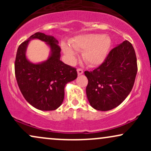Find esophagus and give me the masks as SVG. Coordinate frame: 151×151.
Instances as JSON below:
<instances>
[{"mask_svg": "<svg viewBox=\"0 0 151 151\" xmlns=\"http://www.w3.org/2000/svg\"><path fill=\"white\" fill-rule=\"evenodd\" d=\"M83 72H84V71H83L82 69H81V68H78L77 69L78 75H81V74H83Z\"/></svg>", "mask_w": 151, "mask_h": 151, "instance_id": "esophagus-1", "label": "esophagus"}]
</instances>
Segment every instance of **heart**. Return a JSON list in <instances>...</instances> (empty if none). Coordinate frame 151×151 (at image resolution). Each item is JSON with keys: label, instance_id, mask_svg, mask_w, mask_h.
Listing matches in <instances>:
<instances>
[{"label": "heart", "instance_id": "b5f03b06", "mask_svg": "<svg viewBox=\"0 0 151 151\" xmlns=\"http://www.w3.org/2000/svg\"><path fill=\"white\" fill-rule=\"evenodd\" d=\"M70 46L62 44L64 53L70 59L75 58V50L83 51V60L89 66H98L105 60L111 46V39L109 35L86 34L75 37L70 41Z\"/></svg>", "mask_w": 151, "mask_h": 151}]
</instances>
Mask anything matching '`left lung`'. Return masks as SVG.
<instances>
[{
	"label": "left lung",
	"instance_id": "obj_1",
	"mask_svg": "<svg viewBox=\"0 0 151 151\" xmlns=\"http://www.w3.org/2000/svg\"><path fill=\"white\" fill-rule=\"evenodd\" d=\"M138 71L134 48L128 40L113 48L101 65L85 71L86 92L89 104L99 111L121 104L132 90Z\"/></svg>",
	"mask_w": 151,
	"mask_h": 151
}]
</instances>
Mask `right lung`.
I'll list each match as a JSON object with an SVG mask.
<instances>
[{
    "label": "right lung",
    "instance_id": "1",
    "mask_svg": "<svg viewBox=\"0 0 151 151\" xmlns=\"http://www.w3.org/2000/svg\"><path fill=\"white\" fill-rule=\"evenodd\" d=\"M39 39L49 45L52 53L46 62L32 64L27 60L25 51L30 39ZM53 36L36 32L18 47L15 61L17 83L24 98L35 108L55 110L62 104L66 84L77 77V69L60 60L61 48Z\"/></svg>",
    "mask_w": 151,
    "mask_h": 151
}]
</instances>
